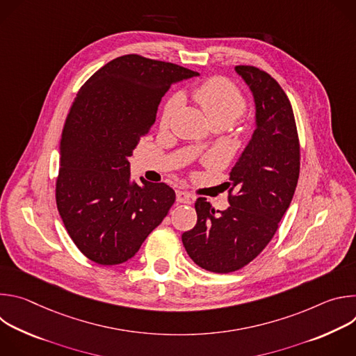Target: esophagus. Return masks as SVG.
<instances>
[{
	"instance_id": "34e87169",
	"label": "esophagus",
	"mask_w": 356,
	"mask_h": 356,
	"mask_svg": "<svg viewBox=\"0 0 356 356\" xmlns=\"http://www.w3.org/2000/svg\"><path fill=\"white\" fill-rule=\"evenodd\" d=\"M176 200H177V202H183V204H190V202L193 201V195L187 191L177 190L176 191Z\"/></svg>"
}]
</instances>
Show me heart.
Here are the masks:
<instances>
[{
	"label": "heart",
	"instance_id": "obj_1",
	"mask_svg": "<svg viewBox=\"0 0 356 356\" xmlns=\"http://www.w3.org/2000/svg\"><path fill=\"white\" fill-rule=\"evenodd\" d=\"M193 97L211 124H231L245 110V98L239 88L224 77H211L198 84ZM183 103L180 92L173 94L163 107L162 124L166 125Z\"/></svg>",
	"mask_w": 356,
	"mask_h": 356
}]
</instances>
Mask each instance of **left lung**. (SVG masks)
Wrapping results in <instances>:
<instances>
[{"label": "left lung", "instance_id": "1", "mask_svg": "<svg viewBox=\"0 0 356 356\" xmlns=\"http://www.w3.org/2000/svg\"><path fill=\"white\" fill-rule=\"evenodd\" d=\"M235 72L255 101V131L229 173V207L216 211L207 198H197V224L181 235L194 264L214 273L235 272L265 249L300 173L298 135L286 92L258 67L236 66Z\"/></svg>", "mask_w": 356, "mask_h": 356}]
</instances>
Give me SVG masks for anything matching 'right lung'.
Returning <instances> with one entry per match:
<instances>
[{"label":"right lung","mask_w":356,"mask_h":356,"mask_svg":"<svg viewBox=\"0 0 356 356\" xmlns=\"http://www.w3.org/2000/svg\"><path fill=\"white\" fill-rule=\"evenodd\" d=\"M198 76L179 65L125 55L77 92L60 139L56 204L83 255L99 265L135 257L176 200L165 183L131 181L129 158L172 84Z\"/></svg>","instance_id":"obj_1"}]
</instances>
